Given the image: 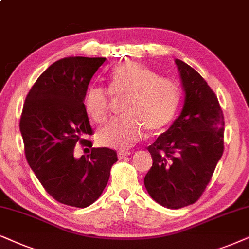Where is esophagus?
<instances>
[{
	"mask_svg": "<svg viewBox=\"0 0 249 249\" xmlns=\"http://www.w3.org/2000/svg\"><path fill=\"white\" fill-rule=\"evenodd\" d=\"M128 155H130V151H122V152H119V154H118V158L119 159H123V158H125Z\"/></svg>",
	"mask_w": 249,
	"mask_h": 249,
	"instance_id": "esophagus-1",
	"label": "esophagus"
}]
</instances>
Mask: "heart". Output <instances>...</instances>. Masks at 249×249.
Wrapping results in <instances>:
<instances>
[{
  "label": "heart",
  "instance_id": "1",
  "mask_svg": "<svg viewBox=\"0 0 249 249\" xmlns=\"http://www.w3.org/2000/svg\"><path fill=\"white\" fill-rule=\"evenodd\" d=\"M109 92L126 98L124 117L109 123L98 132V142L116 149H127L140 140L143 131L157 133L170 125L180 105V91L173 82L138 62H124L109 74ZM109 92L92 85L84 97L89 117L102 124L109 117Z\"/></svg>",
  "mask_w": 249,
  "mask_h": 249
}]
</instances>
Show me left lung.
Instances as JSON below:
<instances>
[{"label": "left lung", "mask_w": 249, "mask_h": 249, "mask_svg": "<svg viewBox=\"0 0 249 249\" xmlns=\"http://www.w3.org/2000/svg\"><path fill=\"white\" fill-rule=\"evenodd\" d=\"M183 108L148 147L152 166L144 187L161 206L178 210L199 199L223 154L224 118L217 97L198 71L175 59Z\"/></svg>", "instance_id": "obj_1"}]
</instances>
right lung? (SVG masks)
Segmentation results:
<instances>
[{
  "label": "right lung",
  "instance_id": "1",
  "mask_svg": "<svg viewBox=\"0 0 249 249\" xmlns=\"http://www.w3.org/2000/svg\"><path fill=\"white\" fill-rule=\"evenodd\" d=\"M105 61L86 57L55 61L33 85L22 108L19 126L29 166L46 192L68 206L93 204L118 159L109 148H92L86 157H74L77 142L92 147L84 139L92 135L84 97Z\"/></svg>",
  "mask_w": 249,
  "mask_h": 249
}]
</instances>
